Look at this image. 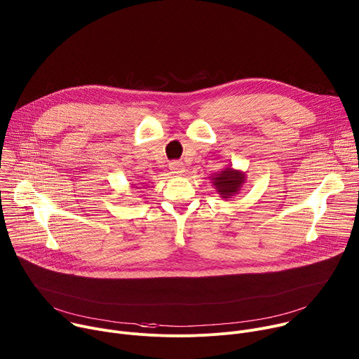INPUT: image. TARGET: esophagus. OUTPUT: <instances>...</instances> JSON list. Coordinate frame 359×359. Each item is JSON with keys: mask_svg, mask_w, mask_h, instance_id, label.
Instances as JSON below:
<instances>
[{"mask_svg": "<svg viewBox=\"0 0 359 359\" xmlns=\"http://www.w3.org/2000/svg\"><path fill=\"white\" fill-rule=\"evenodd\" d=\"M169 168H170L172 173H175L176 176H183V175H184V170H186L182 162H170Z\"/></svg>", "mask_w": 359, "mask_h": 359, "instance_id": "obj_1", "label": "esophagus"}]
</instances>
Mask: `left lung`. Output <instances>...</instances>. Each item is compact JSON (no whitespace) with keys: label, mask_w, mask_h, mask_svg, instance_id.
<instances>
[{"label":"left lung","mask_w":359,"mask_h":359,"mask_svg":"<svg viewBox=\"0 0 359 359\" xmlns=\"http://www.w3.org/2000/svg\"><path fill=\"white\" fill-rule=\"evenodd\" d=\"M210 180L220 197L229 200L233 196L238 194V191L241 190L243 184L245 183V173L233 169L231 166H226L219 173L210 176Z\"/></svg>","instance_id":"1"}]
</instances>
